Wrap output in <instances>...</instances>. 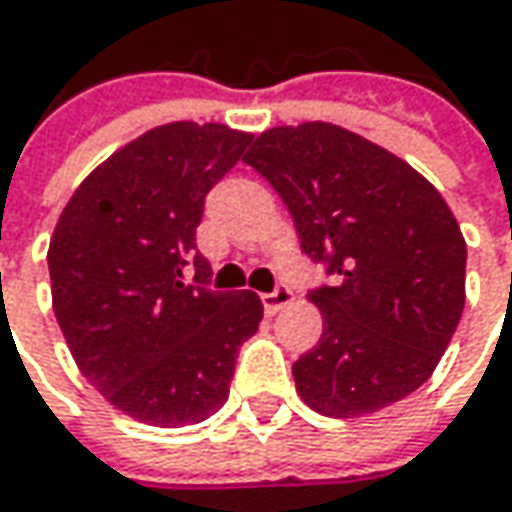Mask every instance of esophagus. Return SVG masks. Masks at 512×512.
Returning <instances> with one entry per match:
<instances>
[{
  "label": "esophagus",
  "instance_id": "34e87169",
  "mask_svg": "<svg viewBox=\"0 0 512 512\" xmlns=\"http://www.w3.org/2000/svg\"><path fill=\"white\" fill-rule=\"evenodd\" d=\"M291 289L286 286V283H277L274 286V291H266V294H260V300H263V309H266V314H277V311L283 309V306H289L291 303Z\"/></svg>",
  "mask_w": 512,
  "mask_h": 512
}]
</instances>
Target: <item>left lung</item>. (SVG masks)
Returning a JSON list of instances; mask_svg holds the SVG:
<instances>
[{
	"label": "left lung",
	"mask_w": 512,
	"mask_h": 512,
	"mask_svg": "<svg viewBox=\"0 0 512 512\" xmlns=\"http://www.w3.org/2000/svg\"><path fill=\"white\" fill-rule=\"evenodd\" d=\"M277 189L300 249L334 286L311 289L317 345L291 365L317 414L388 408L431 377L465 309L467 246L411 164L326 121L272 127L243 158Z\"/></svg>",
	"instance_id": "8db88e82"
}]
</instances>
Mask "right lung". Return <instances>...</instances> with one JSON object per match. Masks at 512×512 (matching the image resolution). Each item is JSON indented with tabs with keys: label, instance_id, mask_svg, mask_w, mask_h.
<instances>
[{
	"label": "right lung",
	"instance_id": "right-lung-1",
	"mask_svg": "<svg viewBox=\"0 0 512 512\" xmlns=\"http://www.w3.org/2000/svg\"><path fill=\"white\" fill-rule=\"evenodd\" d=\"M249 141L226 124L155 127L81 181L50 238L53 311L73 360L110 405L147 425L215 414L238 348L263 320L255 291L206 289L212 269L195 246L209 189Z\"/></svg>",
	"mask_w": 512,
	"mask_h": 512
}]
</instances>
